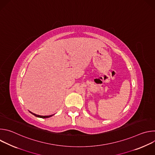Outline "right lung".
I'll return each instance as SVG.
<instances>
[{"instance_id":"right-lung-1","label":"right lung","mask_w":155,"mask_h":155,"mask_svg":"<svg viewBox=\"0 0 155 155\" xmlns=\"http://www.w3.org/2000/svg\"><path fill=\"white\" fill-rule=\"evenodd\" d=\"M30 112V111H29ZM30 113H31L32 115H34V116L37 117H39V118H49V117H52L53 115H48V116H41V115H36L35 114H33L32 112H30Z\"/></svg>"}]
</instances>
